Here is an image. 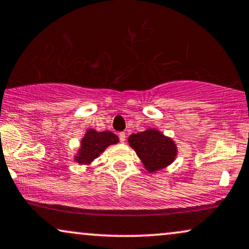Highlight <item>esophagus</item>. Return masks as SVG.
Here are the masks:
<instances>
[{
	"mask_svg": "<svg viewBox=\"0 0 249 249\" xmlns=\"http://www.w3.org/2000/svg\"><path fill=\"white\" fill-rule=\"evenodd\" d=\"M118 138L121 142H125V140H126V134H125V132H121V133L118 134Z\"/></svg>",
	"mask_w": 249,
	"mask_h": 249,
	"instance_id": "34e87169",
	"label": "esophagus"
}]
</instances>
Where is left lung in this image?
<instances>
[{
    "label": "left lung",
    "mask_w": 249,
    "mask_h": 249,
    "mask_svg": "<svg viewBox=\"0 0 249 249\" xmlns=\"http://www.w3.org/2000/svg\"><path fill=\"white\" fill-rule=\"evenodd\" d=\"M128 142L149 172L171 164L177 155V148L174 141L165 138L156 130H147L132 134L128 138Z\"/></svg>",
    "instance_id": "left-lung-1"
}]
</instances>
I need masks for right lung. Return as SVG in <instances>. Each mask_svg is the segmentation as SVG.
Wrapping results in <instances>:
<instances>
[{
	"label": "right lung",
	"instance_id": "obj_1",
	"mask_svg": "<svg viewBox=\"0 0 249 249\" xmlns=\"http://www.w3.org/2000/svg\"><path fill=\"white\" fill-rule=\"evenodd\" d=\"M118 142L117 135L109 131L96 132L94 130L87 131L86 135L81 141V148L77 162L80 164H87L92 162L95 157L101 154L110 144Z\"/></svg>",
	"mask_w": 249,
	"mask_h": 249
}]
</instances>
